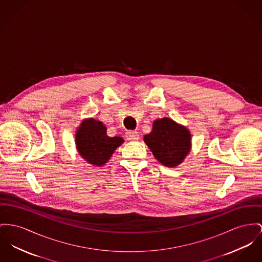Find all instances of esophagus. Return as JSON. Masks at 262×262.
Instances as JSON below:
<instances>
[{
  "mask_svg": "<svg viewBox=\"0 0 262 262\" xmlns=\"http://www.w3.org/2000/svg\"><path fill=\"white\" fill-rule=\"evenodd\" d=\"M126 138L130 141H137L139 139V134L137 131H128L126 133Z\"/></svg>",
  "mask_w": 262,
  "mask_h": 262,
  "instance_id": "esophagus-1",
  "label": "esophagus"
}]
</instances>
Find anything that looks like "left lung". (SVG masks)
<instances>
[{"instance_id":"1","label":"left lung","mask_w":262,"mask_h":262,"mask_svg":"<svg viewBox=\"0 0 262 262\" xmlns=\"http://www.w3.org/2000/svg\"><path fill=\"white\" fill-rule=\"evenodd\" d=\"M143 139L158 162L169 168L182 164L192 148L189 129L168 117L154 120L152 131Z\"/></svg>"}]
</instances>
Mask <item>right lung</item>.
Here are the masks:
<instances>
[{
  "mask_svg": "<svg viewBox=\"0 0 262 262\" xmlns=\"http://www.w3.org/2000/svg\"><path fill=\"white\" fill-rule=\"evenodd\" d=\"M106 126L94 118L84 119L75 131V145L78 154L88 164L96 167L105 165L124 140L109 137Z\"/></svg>",
  "mask_w": 262,
  "mask_h": 262,
  "instance_id": "add662e5",
  "label": "right lung"
}]
</instances>
